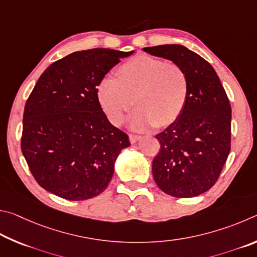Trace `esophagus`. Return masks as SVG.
Instances as JSON below:
<instances>
[{
	"label": "esophagus",
	"mask_w": 257,
	"mask_h": 257,
	"mask_svg": "<svg viewBox=\"0 0 257 257\" xmlns=\"http://www.w3.org/2000/svg\"><path fill=\"white\" fill-rule=\"evenodd\" d=\"M128 138H130V142L131 143H136L137 141H139L141 139L140 136H136V134H130Z\"/></svg>",
	"instance_id": "esophagus-1"
}]
</instances>
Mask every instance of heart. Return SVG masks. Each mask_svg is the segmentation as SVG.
Returning a JSON list of instances; mask_svg holds the SVG:
<instances>
[{
	"instance_id": "obj_1",
	"label": "heart",
	"mask_w": 257,
	"mask_h": 257,
	"mask_svg": "<svg viewBox=\"0 0 257 257\" xmlns=\"http://www.w3.org/2000/svg\"><path fill=\"white\" fill-rule=\"evenodd\" d=\"M188 96V79L181 66L150 55H138L119 66L118 76L106 75L98 85V100L107 118L119 124L130 117L134 130L164 127L176 120Z\"/></svg>"
}]
</instances>
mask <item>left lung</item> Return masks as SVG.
Segmentation results:
<instances>
[{"instance_id":"obj_1","label":"left lung","mask_w":257,"mask_h":257,"mask_svg":"<svg viewBox=\"0 0 257 257\" xmlns=\"http://www.w3.org/2000/svg\"><path fill=\"white\" fill-rule=\"evenodd\" d=\"M151 55L173 61L185 71L188 96L181 116L157 134L160 151L152 175L166 194L193 197L218 181L230 152L231 107L209 62L182 45L145 47Z\"/></svg>"}]
</instances>
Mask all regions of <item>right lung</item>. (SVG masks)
Instances as JSON below:
<instances>
[{"mask_svg": "<svg viewBox=\"0 0 257 257\" xmlns=\"http://www.w3.org/2000/svg\"><path fill=\"white\" fill-rule=\"evenodd\" d=\"M132 52L92 48L49 65L26 102L21 151L40 186L83 201L106 190L128 136L108 120L98 89L112 66Z\"/></svg>", "mask_w": 257, "mask_h": 257, "instance_id": "add662e5", "label": "right lung"}]
</instances>
